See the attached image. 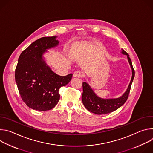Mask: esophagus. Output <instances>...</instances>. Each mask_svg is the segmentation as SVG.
Wrapping results in <instances>:
<instances>
[{"instance_id": "1", "label": "esophagus", "mask_w": 153, "mask_h": 153, "mask_svg": "<svg viewBox=\"0 0 153 153\" xmlns=\"http://www.w3.org/2000/svg\"><path fill=\"white\" fill-rule=\"evenodd\" d=\"M82 76H83V74L79 71H75L73 73V77H82Z\"/></svg>"}]
</instances>
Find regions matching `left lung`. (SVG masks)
Returning a JSON list of instances; mask_svg holds the SVG:
<instances>
[{
	"label": "left lung",
	"instance_id": "left-lung-1",
	"mask_svg": "<svg viewBox=\"0 0 153 153\" xmlns=\"http://www.w3.org/2000/svg\"><path fill=\"white\" fill-rule=\"evenodd\" d=\"M122 50V53L127 56L129 63L132 70L131 80L130 81L127 90L122 96L114 99H102L95 94L88 83L85 82H83L82 83L83 93L82 96V100L83 104L87 110L93 113L100 115L113 112L122 106L128 97L131 86L134 77L135 72L128 54L123 50Z\"/></svg>",
	"mask_w": 153,
	"mask_h": 153
}]
</instances>
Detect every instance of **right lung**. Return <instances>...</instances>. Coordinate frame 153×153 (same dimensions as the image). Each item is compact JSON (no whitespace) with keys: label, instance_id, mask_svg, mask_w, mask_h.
Here are the masks:
<instances>
[{"label":"right lung","instance_id":"right-lung-1","mask_svg":"<svg viewBox=\"0 0 153 153\" xmlns=\"http://www.w3.org/2000/svg\"><path fill=\"white\" fill-rule=\"evenodd\" d=\"M57 36L36 40L20 54L15 70V80L22 99L37 111L53 109L60 99V87L67 85L73 74L61 76L54 73L43 59L47 50L57 47Z\"/></svg>","mask_w":153,"mask_h":153}]
</instances>
